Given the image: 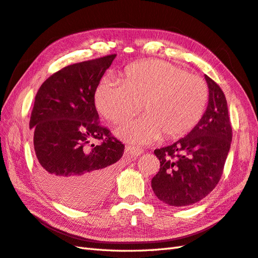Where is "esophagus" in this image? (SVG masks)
Returning <instances> with one entry per match:
<instances>
[{
    "label": "esophagus",
    "instance_id": "1",
    "mask_svg": "<svg viewBox=\"0 0 258 258\" xmlns=\"http://www.w3.org/2000/svg\"><path fill=\"white\" fill-rule=\"evenodd\" d=\"M144 153V150L140 147H134V146H127L126 147V154L127 156L132 157V158H137L138 156H141Z\"/></svg>",
    "mask_w": 258,
    "mask_h": 258
}]
</instances>
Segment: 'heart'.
Segmentation results:
<instances>
[{"label":"heart","instance_id":"obj_1","mask_svg":"<svg viewBox=\"0 0 258 258\" xmlns=\"http://www.w3.org/2000/svg\"><path fill=\"white\" fill-rule=\"evenodd\" d=\"M208 87L203 79L174 64L147 60L130 66L121 82L103 81L96 107L105 120L122 124L140 112L146 115L118 130L125 141L179 140L192 131L206 110Z\"/></svg>","mask_w":258,"mask_h":258}]
</instances>
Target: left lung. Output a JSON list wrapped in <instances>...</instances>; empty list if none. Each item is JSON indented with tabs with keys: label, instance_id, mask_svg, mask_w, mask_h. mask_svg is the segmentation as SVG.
<instances>
[{
	"label": "left lung",
	"instance_id": "left-lung-1",
	"mask_svg": "<svg viewBox=\"0 0 258 258\" xmlns=\"http://www.w3.org/2000/svg\"><path fill=\"white\" fill-rule=\"evenodd\" d=\"M209 88L206 112L189 133L170 146L156 149L160 170L151 187L160 201L182 207L202 201L220 181L232 141L226 96L205 75Z\"/></svg>",
	"mask_w": 258,
	"mask_h": 258
}]
</instances>
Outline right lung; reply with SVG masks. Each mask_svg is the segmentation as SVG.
I'll return each instance as SVG.
<instances>
[{"label":"right lung","mask_w":258,"mask_h":258,"mask_svg":"<svg viewBox=\"0 0 258 258\" xmlns=\"http://www.w3.org/2000/svg\"><path fill=\"white\" fill-rule=\"evenodd\" d=\"M116 54L63 68L39 88L29 127L38 173L51 195L71 206L100 202L124 145L98 122L95 94ZM98 141V144H94Z\"/></svg>","instance_id":"obj_1"}]
</instances>
